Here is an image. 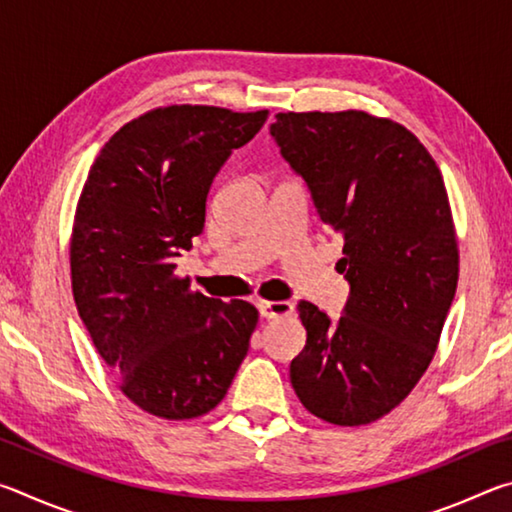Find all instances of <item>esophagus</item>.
Returning <instances> with one entry per match:
<instances>
[{
	"instance_id": "esophagus-1",
	"label": "esophagus",
	"mask_w": 512,
	"mask_h": 512,
	"mask_svg": "<svg viewBox=\"0 0 512 512\" xmlns=\"http://www.w3.org/2000/svg\"><path fill=\"white\" fill-rule=\"evenodd\" d=\"M257 307L264 318H282L293 314V305L289 300H262Z\"/></svg>"
}]
</instances>
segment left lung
Returning a JSON list of instances; mask_svg holds the SVG:
<instances>
[{
  "label": "left lung",
  "instance_id": "obj_1",
  "mask_svg": "<svg viewBox=\"0 0 512 512\" xmlns=\"http://www.w3.org/2000/svg\"><path fill=\"white\" fill-rule=\"evenodd\" d=\"M271 135L343 239L350 282L336 323L298 302L307 343L291 386L320 420L370 424L418 384L452 307L458 241L443 176L409 128L363 110L277 112Z\"/></svg>",
  "mask_w": 512,
  "mask_h": 512
}]
</instances>
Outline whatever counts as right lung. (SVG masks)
<instances>
[{
  "label": "right lung",
  "instance_id": "1",
  "mask_svg": "<svg viewBox=\"0 0 512 512\" xmlns=\"http://www.w3.org/2000/svg\"><path fill=\"white\" fill-rule=\"evenodd\" d=\"M266 117L192 103L144 112L103 146L76 203V309L119 391L155 418L212 411L248 352L259 311L192 291L176 259L203 232L216 171Z\"/></svg>",
  "mask_w": 512,
  "mask_h": 512
}]
</instances>
